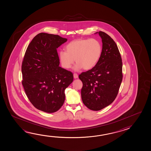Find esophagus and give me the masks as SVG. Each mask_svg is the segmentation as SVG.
<instances>
[{
  "instance_id": "34e87169",
  "label": "esophagus",
  "mask_w": 151,
  "mask_h": 151,
  "mask_svg": "<svg viewBox=\"0 0 151 151\" xmlns=\"http://www.w3.org/2000/svg\"><path fill=\"white\" fill-rule=\"evenodd\" d=\"M78 77V75L75 73L74 74V78L75 79H76V78H77Z\"/></svg>"
}]
</instances>
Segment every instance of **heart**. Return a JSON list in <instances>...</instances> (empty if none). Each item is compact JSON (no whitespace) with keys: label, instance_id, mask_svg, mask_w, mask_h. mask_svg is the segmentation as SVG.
<instances>
[{"label":"heart","instance_id":"heart-1","mask_svg":"<svg viewBox=\"0 0 151 151\" xmlns=\"http://www.w3.org/2000/svg\"><path fill=\"white\" fill-rule=\"evenodd\" d=\"M65 51L59 52V59L65 69L71 68L74 63L75 70L83 69L90 70L96 66L102 52L101 43L96 39H86L74 40L66 46Z\"/></svg>","mask_w":151,"mask_h":151}]
</instances>
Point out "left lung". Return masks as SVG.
I'll use <instances>...</instances> for the list:
<instances>
[{
  "label": "left lung",
  "instance_id": "1",
  "mask_svg": "<svg viewBox=\"0 0 151 151\" xmlns=\"http://www.w3.org/2000/svg\"><path fill=\"white\" fill-rule=\"evenodd\" d=\"M97 33L102 42L100 59L92 69L79 75L83 83L82 101L93 111L100 110L114 102L122 79V57L116 43L106 33Z\"/></svg>",
  "mask_w": 151,
  "mask_h": 151
}]
</instances>
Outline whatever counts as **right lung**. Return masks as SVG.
I'll return each mask as SVG.
<instances>
[{
  "mask_svg": "<svg viewBox=\"0 0 151 151\" xmlns=\"http://www.w3.org/2000/svg\"><path fill=\"white\" fill-rule=\"evenodd\" d=\"M67 39L40 33L30 42L22 66V85L29 101L41 111H58L65 100V90L73 81L72 72L59 67L57 49Z\"/></svg>",
  "mask_w": 151,
  "mask_h": 151,
  "instance_id": "1",
  "label": "right lung"
}]
</instances>
